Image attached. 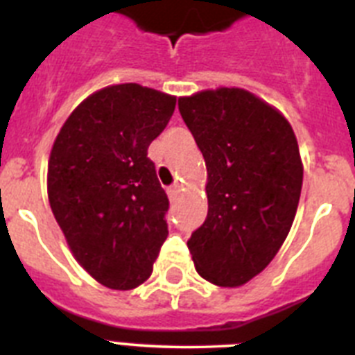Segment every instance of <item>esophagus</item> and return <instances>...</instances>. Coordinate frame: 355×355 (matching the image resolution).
<instances>
[{
  "instance_id": "obj_1",
  "label": "esophagus",
  "mask_w": 355,
  "mask_h": 355,
  "mask_svg": "<svg viewBox=\"0 0 355 355\" xmlns=\"http://www.w3.org/2000/svg\"><path fill=\"white\" fill-rule=\"evenodd\" d=\"M167 193H168V197H171V199H175V196L180 193V184H174V187L167 188Z\"/></svg>"
}]
</instances>
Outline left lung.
Masks as SVG:
<instances>
[{
    "label": "left lung",
    "mask_w": 355,
    "mask_h": 355,
    "mask_svg": "<svg viewBox=\"0 0 355 355\" xmlns=\"http://www.w3.org/2000/svg\"><path fill=\"white\" fill-rule=\"evenodd\" d=\"M181 117L205 156L208 216L188 249L197 274L238 288L265 270L286 240L304 165L290 122L238 87L183 96Z\"/></svg>",
    "instance_id": "obj_1"
}]
</instances>
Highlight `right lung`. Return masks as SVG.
<instances>
[{"mask_svg":"<svg viewBox=\"0 0 355 355\" xmlns=\"http://www.w3.org/2000/svg\"><path fill=\"white\" fill-rule=\"evenodd\" d=\"M174 108L171 94L110 85L72 110L53 142L51 211L74 259L110 290L147 281L168 234V199L147 147Z\"/></svg>","mask_w":355,"mask_h":355,"instance_id":"right-lung-1","label":"right lung"}]
</instances>
